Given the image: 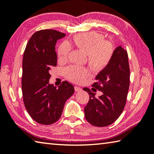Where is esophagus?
Returning <instances> with one entry per match:
<instances>
[{"instance_id":"34e87169","label":"esophagus","mask_w":154,"mask_h":154,"mask_svg":"<svg viewBox=\"0 0 154 154\" xmlns=\"http://www.w3.org/2000/svg\"><path fill=\"white\" fill-rule=\"evenodd\" d=\"M75 91H76V92H80V91H82V89L80 87L75 86Z\"/></svg>"}]
</instances>
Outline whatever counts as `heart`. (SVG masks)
<instances>
[{"label": "heart", "instance_id": "heart-1", "mask_svg": "<svg viewBox=\"0 0 154 154\" xmlns=\"http://www.w3.org/2000/svg\"><path fill=\"white\" fill-rule=\"evenodd\" d=\"M73 44L87 55V60L90 66L95 70H101L108 64L114 53V48L104 37L96 32L80 34L73 39ZM71 50L70 43L63 42L58 47L57 54L60 60L67 59ZM64 75L69 81L79 83L89 75L86 68L70 66L64 68Z\"/></svg>", "mask_w": 154, "mask_h": 154}]
</instances>
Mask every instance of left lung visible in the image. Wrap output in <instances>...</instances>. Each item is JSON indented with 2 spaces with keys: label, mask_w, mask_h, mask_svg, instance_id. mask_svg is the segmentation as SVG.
<instances>
[{
  "label": "left lung",
  "mask_w": 154,
  "mask_h": 154,
  "mask_svg": "<svg viewBox=\"0 0 154 154\" xmlns=\"http://www.w3.org/2000/svg\"><path fill=\"white\" fill-rule=\"evenodd\" d=\"M130 66L127 51L119 46L111 60L96 76L92 90L98 89L103 94L98 98L88 88L90 99L84 108L85 118L91 125L106 127L113 123L125 108L130 87Z\"/></svg>",
  "instance_id": "obj_1"
}]
</instances>
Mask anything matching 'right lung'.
<instances>
[{
  "instance_id": "add662e5",
  "label": "right lung",
  "mask_w": 154,
  "mask_h": 154,
  "mask_svg": "<svg viewBox=\"0 0 154 154\" xmlns=\"http://www.w3.org/2000/svg\"><path fill=\"white\" fill-rule=\"evenodd\" d=\"M66 34L53 29L35 32L29 39L23 60L22 92L26 111L34 121L51 125L59 120L74 87L64 81L58 88L49 84L50 70L57 66L55 45Z\"/></svg>"
}]
</instances>
